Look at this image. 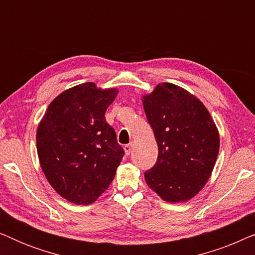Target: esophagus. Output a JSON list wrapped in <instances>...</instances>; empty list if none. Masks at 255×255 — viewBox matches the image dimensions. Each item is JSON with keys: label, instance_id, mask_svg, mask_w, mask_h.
<instances>
[{"label": "esophagus", "instance_id": "esophagus-1", "mask_svg": "<svg viewBox=\"0 0 255 255\" xmlns=\"http://www.w3.org/2000/svg\"><path fill=\"white\" fill-rule=\"evenodd\" d=\"M124 151H125V154L128 155L132 151V144H128L124 146Z\"/></svg>", "mask_w": 255, "mask_h": 255}]
</instances>
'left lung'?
I'll use <instances>...</instances> for the list:
<instances>
[{
  "label": "left lung",
  "mask_w": 255,
  "mask_h": 255,
  "mask_svg": "<svg viewBox=\"0 0 255 255\" xmlns=\"http://www.w3.org/2000/svg\"><path fill=\"white\" fill-rule=\"evenodd\" d=\"M142 106L158 144V160L145 172L153 191L169 203L198 194L211 176L219 133L204 104L181 87L159 83L142 96Z\"/></svg>",
  "instance_id": "obj_1"
}]
</instances>
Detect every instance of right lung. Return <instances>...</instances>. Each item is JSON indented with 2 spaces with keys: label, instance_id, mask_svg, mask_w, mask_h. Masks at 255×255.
<instances>
[{
  "label": "right lung",
  "instance_id": "right-lung-1",
  "mask_svg": "<svg viewBox=\"0 0 255 255\" xmlns=\"http://www.w3.org/2000/svg\"><path fill=\"white\" fill-rule=\"evenodd\" d=\"M118 89L86 82L58 95L37 128L40 167L53 189L72 203L92 204L113 182L124 151L107 123Z\"/></svg>",
  "mask_w": 255,
  "mask_h": 255
}]
</instances>
